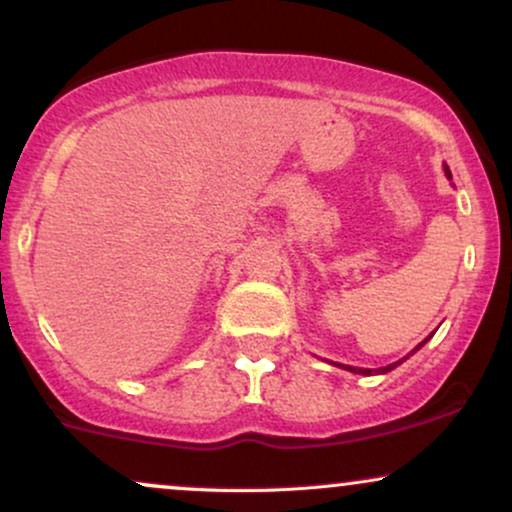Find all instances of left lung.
<instances>
[{"mask_svg":"<svg viewBox=\"0 0 512 512\" xmlns=\"http://www.w3.org/2000/svg\"><path fill=\"white\" fill-rule=\"evenodd\" d=\"M445 173H448L450 175V170H448V166H445ZM428 342V339H424V342H421L419 346H416V349L414 351H419L421 349V346H424ZM414 351H411V354H414ZM402 361H404V358H402ZM402 361H397V363H392V366H385V368H378V370H375V373H387V370H392V368H397L399 366V363H402ZM346 370H351V373H361V375H370V373H373V370H368V368H354V366H344Z\"/></svg>","mask_w":512,"mask_h":512,"instance_id":"obj_1","label":"left lung"}]
</instances>
